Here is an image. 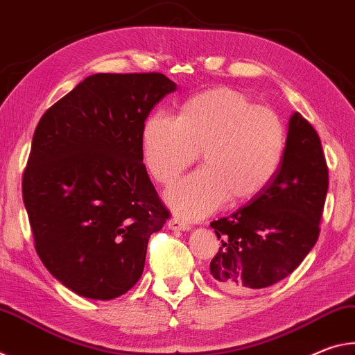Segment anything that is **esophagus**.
<instances>
[{
  "label": "esophagus",
  "instance_id": "34e87169",
  "mask_svg": "<svg viewBox=\"0 0 355 355\" xmlns=\"http://www.w3.org/2000/svg\"><path fill=\"white\" fill-rule=\"evenodd\" d=\"M168 228L173 231H189L191 230V225L189 222H185L181 217H173L170 222H168Z\"/></svg>",
  "mask_w": 355,
  "mask_h": 355
}]
</instances>
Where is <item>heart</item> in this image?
I'll return each instance as SVG.
<instances>
[{
  "instance_id": "1",
  "label": "heart",
  "mask_w": 355,
  "mask_h": 355,
  "mask_svg": "<svg viewBox=\"0 0 355 355\" xmlns=\"http://www.w3.org/2000/svg\"><path fill=\"white\" fill-rule=\"evenodd\" d=\"M200 150L206 165L165 195L189 218L209 216L228 198L247 201L264 191L282 164L284 129L272 110L231 88L190 97L178 118L157 112L144 123L143 162L159 184L176 181Z\"/></svg>"
}]
</instances>
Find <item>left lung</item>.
Returning a JSON list of instances; mask_svg holds the SVG:
<instances>
[{
  "label": "left lung",
  "mask_w": 355,
  "mask_h": 355,
  "mask_svg": "<svg viewBox=\"0 0 355 355\" xmlns=\"http://www.w3.org/2000/svg\"><path fill=\"white\" fill-rule=\"evenodd\" d=\"M327 189L321 139L294 113L272 182L250 205L211 223L222 243L209 266L217 286L226 293L261 289L297 269L319 237Z\"/></svg>",
  "instance_id": "obj_1"
}]
</instances>
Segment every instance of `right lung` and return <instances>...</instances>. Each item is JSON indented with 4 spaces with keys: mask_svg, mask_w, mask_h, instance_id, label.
Instances as JSON below:
<instances>
[{
    "mask_svg": "<svg viewBox=\"0 0 355 355\" xmlns=\"http://www.w3.org/2000/svg\"><path fill=\"white\" fill-rule=\"evenodd\" d=\"M176 85L164 73H96L40 118L23 202L46 270L88 299L125 294L170 211L143 164L150 110Z\"/></svg>",
    "mask_w": 355,
    "mask_h": 355,
    "instance_id": "obj_1",
    "label": "right lung"
}]
</instances>
